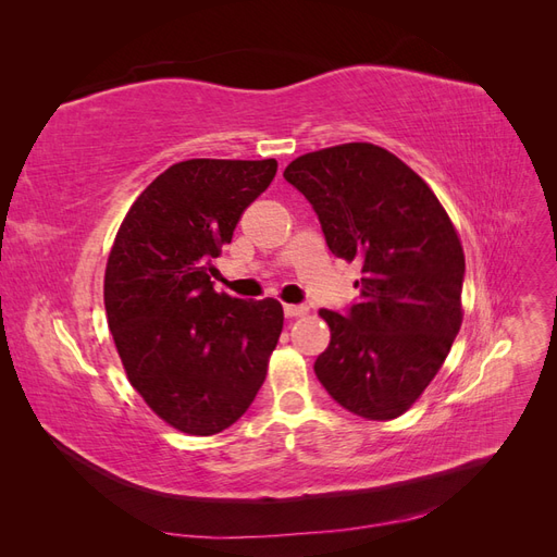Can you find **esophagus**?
I'll list each match as a JSON object with an SVG mask.
<instances>
[{"instance_id":"obj_1","label":"esophagus","mask_w":557,"mask_h":557,"mask_svg":"<svg viewBox=\"0 0 557 557\" xmlns=\"http://www.w3.org/2000/svg\"><path fill=\"white\" fill-rule=\"evenodd\" d=\"M283 313H285V318H299V315H307L309 309L307 307H297V305H285Z\"/></svg>"}]
</instances>
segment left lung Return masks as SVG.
Returning <instances> with one entry per match:
<instances>
[{"label": "left lung", "mask_w": 557, "mask_h": 557, "mask_svg": "<svg viewBox=\"0 0 557 557\" xmlns=\"http://www.w3.org/2000/svg\"><path fill=\"white\" fill-rule=\"evenodd\" d=\"M283 176L313 205L334 256L362 262L360 305L348 315L318 311L330 327L318 381L367 420L407 413L462 325L458 230L430 185L374 144L313 150Z\"/></svg>", "instance_id": "8db88e82"}]
</instances>
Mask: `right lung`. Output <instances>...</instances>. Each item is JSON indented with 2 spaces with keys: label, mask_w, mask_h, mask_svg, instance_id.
<instances>
[{
  "label": "right lung",
  "mask_w": 557,
  "mask_h": 557,
  "mask_svg": "<svg viewBox=\"0 0 557 557\" xmlns=\"http://www.w3.org/2000/svg\"><path fill=\"white\" fill-rule=\"evenodd\" d=\"M276 160H185L134 199L104 274L127 381L166 425L211 436L246 413L283 330L281 301L215 293L213 258L269 188Z\"/></svg>",
  "instance_id": "right-lung-1"
}]
</instances>
